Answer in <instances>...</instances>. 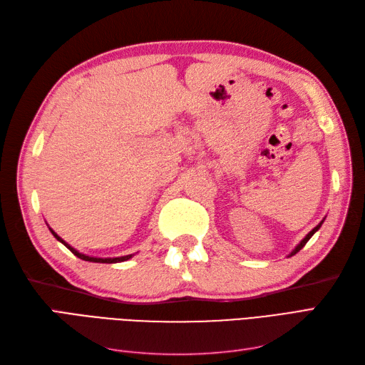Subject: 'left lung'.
I'll use <instances>...</instances> for the list:
<instances>
[{"instance_id": "8db88e82", "label": "left lung", "mask_w": 365, "mask_h": 365, "mask_svg": "<svg viewBox=\"0 0 365 365\" xmlns=\"http://www.w3.org/2000/svg\"><path fill=\"white\" fill-rule=\"evenodd\" d=\"M323 222H324V220H322V222H319V224H318V225H317V227H315V228H314L312 231H309V233H307V236H306V237H304V239H303V240L300 242V244H298V245L295 247V250H294V251H292V252L289 254V256H288V257L294 256V254H297L298 251H300V250H302V248H303V247H304V245L307 244V240H309V239H311V237H312V236L315 235V231H318V230H319V227H322V224H323Z\"/></svg>"}]
</instances>
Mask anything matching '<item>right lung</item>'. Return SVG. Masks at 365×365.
I'll use <instances>...</instances> for the list:
<instances>
[{
	"label": "right lung",
	"mask_w": 365,
	"mask_h": 365,
	"mask_svg": "<svg viewBox=\"0 0 365 365\" xmlns=\"http://www.w3.org/2000/svg\"><path fill=\"white\" fill-rule=\"evenodd\" d=\"M50 231H51V235L56 237L59 242H62V244L67 247L74 256H77L79 259H82V260H86V262H94V263H118V262H125V260H128V259H130L132 257V254H129V256H123V257H111V259H101V257H90V256H85V254H82V252H79L77 250H74L73 247H70L67 242H65L63 239H61L56 233H54V231L50 228Z\"/></svg>",
	"instance_id": "1"
}]
</instances>
